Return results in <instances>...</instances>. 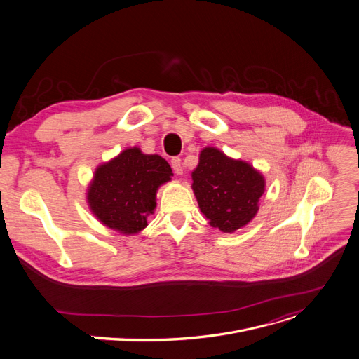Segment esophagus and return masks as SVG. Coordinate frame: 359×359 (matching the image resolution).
<instances>
[{"instance_id":"obj_1","label":"esophagus","mask_w":359,"mask_h":359,"mask_svg":"<svg viewBox=\"0 0 359 359\" xmlns=\"http://www.w3.org/2000/svg\"><path fill=\"white\" fill-rule=\"evenodd\" d=\"M172 168L176 175H183V165H182V158L180 157H173L172 158Z\"/></svg>"}]
</instances>
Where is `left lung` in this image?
<instances>
[{
	"label": "left lung",
	"instance_id": "obj_1",
	"mask_svg": "<svg viewBox=\"0 0 359 359\" xmlns=\"http://www.w3.org/2000/svg\"><path fill=\"white\" fill-rule=\"evenodd\" d=\"M191 189L209 224L224 233L246 226L259 210L265 177L248 161L205 147L191 172Z\"/></svg>",
	"mask_w": 359,
	"mask_h": 359
}]
</instances>
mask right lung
Masks as SVG:
<instances>
[{
  "mask_svg": "<svg viewBox=\"0 0 359 359\" xmlns=\"http://www.w3.org/2000/svg\"><path fill=\"white\" fill-rule=\"evenodd\" d=\"M172 168L158 154L127 147L97 166L87 187V205L95 219L121 235H137L154 213L156 194L172 180Z\"/></svg>",
  "mask_w": 359,
  "mask_h": 359,
  "instance_id": "right-lung-1",
  "label": "right lung"
}]
</instances>
